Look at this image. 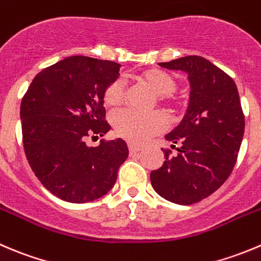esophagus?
<instances>
[{"label": "esophagus", "instance_id": "esophagus-1", "mask_svg": "<svg viewBox=\"0 0 261 261\" xmlns=\"http://www.w3.org/2000/svg\"><path fill=\"white\" fill-rule=\"evenodd\" d=\"M128 150H130V154H135L138 151H140L141 148L138 145H134V144H128Z\"/></svg>", "mask_w": 261, "mask_h": 261}]
</instances>
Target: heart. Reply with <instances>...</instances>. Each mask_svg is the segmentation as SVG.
Wrapping results in <instances>:
<instances>
[{"label":"heart","instance_id":"b5f03b06","mask_svg":"<svg viewBox=\"0 0 261 261\" xmlns=\"http://www.w3.org/2000/svg\"><path fill=\"white\" fill-rule=\"evenodd\" d=\"M141 80L156 93L159 103L176 106L179 98L176 94L177 80L168 72L159 69H150L140 75ZM105 102L108 106H118L125 98V80L116 77L106 87ZM112 125L116 134L130 143L141 144L156 134L163 133L169 125L167 115L162 111L139 112L131 108H123L112 115Z\"/></svg>","mask_w":261,"mask_h":261}]
</instances>
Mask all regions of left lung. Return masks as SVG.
Instances as JSON below:
<instances>
[{"instance_id": "obj_1", "label": "left lung", "mask_w": 261, "mask_h": 261, "mask_svg": "<svg viewBox=\"0 0 261 261\" xmlns=\"http://www.w3.org/2000/svg\"><path fill=\"white\" fill-rule=\"evenodd\" d=\"M159 66L186 71L191 93L184 120L166 135L178 145H172L177 154L164 149L166 161L151 171V186L166 200L190 205L208 198L232 173L245 116L233 79L206 58L186 56Z\"/></svg>"}]
</instances>
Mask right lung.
<instances>
[{
	"instance_id": "1",
	"label": "right lung",
	"mask_w": 261,
	"mask_h": 261,
	"mask_svg": "<svg viewBox=\"0 0 261 261\" xmlns=\"http://www.w3.org/2000/svg\"><path fill=\"white\" fill-rule=\"evenodd\" d=\"M118 71L120 65L112 61L71 56L37 74L22 97L25 155L40 184L62 200L102 198L127 158L122 139L87 145L89 138L111 130L103 94Z\"/></svg>"
}]
</instances>
